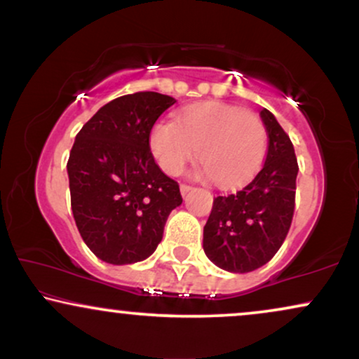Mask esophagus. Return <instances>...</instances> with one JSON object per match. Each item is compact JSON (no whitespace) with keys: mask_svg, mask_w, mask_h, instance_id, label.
Instances as JSON below:
<instances>
[{"mask_svg":"<svg viewBox=\"0 0 359 359\" xmlns=\"http://www.w3.org/2000/svg\"><path fill=\"white\" fill-rule=\"evenodd\" d=\"M180 189H181V194L186 196V194L189 193L191 189H193V186H191V184H186V183H181V184H180Z\"/></svg>","mask_w":359,"mask_h":359,"instance_id":"34e87169","label":"esophagus"}]
</instances>
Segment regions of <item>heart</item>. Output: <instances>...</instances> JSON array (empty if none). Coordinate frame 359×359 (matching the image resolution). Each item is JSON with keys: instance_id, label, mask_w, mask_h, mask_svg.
Listing matches in <instances>:
<instances>
[{"instance_id": "heart-1", "label": "heart", "mask_w": 359, "mask_h": 359, "mask_svg": "<svg viewBox=\"0 0 359 359\" xmlns=\"http://www.w3.org/2000/svg\"><path fill=\"white\" fill-rule=\"evenodd\" d=\"M149 145L165 173H181L198 151L212 183L230 188L259 170L268 149V130L257 112L225 102H198L180 111L176 122H156Z\"/></svg>"}]
</instances>
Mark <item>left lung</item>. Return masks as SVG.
Masks as SVG:
<instances>
[{
	"label": "left lung",
	"mask_w": 359,
	"mask_h": 359,
	"mask_svg": "<svg viewBox=\"0 0 359 359\" xmlns=\"http://www.w3.org/2000/svg\"><path fill=\"white\" fill-rule=\"evenodd\" d=\"M268 154L257 176L232 194L214 198L204 225V253L230 273H250L271 259L289 232L296 208L297 158L292 142L268 109Z\"/></svg>",
	"instance_id": "obj_1"
}]
</instances>
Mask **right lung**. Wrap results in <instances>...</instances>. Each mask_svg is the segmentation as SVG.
I'll return each mask as SVG.
<instances>
[{
  "mask_svg": "<svg viewBox=\"0 0 359 359\" xmlns=\"http://www.w3.org/2000/svg\"><path fill=\"white\" fill-rule=\"evenodd\" d=\"M175 102L155 91L116 97L76 134L67 163L73 217L102 262L149 258L183 203L180 184L160 170L149 145L151 127Z\"/></svg>",
  "mask_w": 359,
  "mask_h": 359,
  "instance_id": "right-lung-1",
  "label": "right lung"
}]
</instances>
